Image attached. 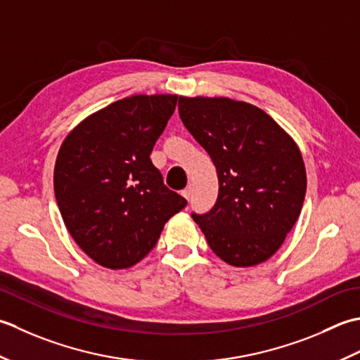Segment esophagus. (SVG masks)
<instances>
[{
    "instance_id": "34e87169",
    "label": "esophagus",
    "mask_w": 360,
    "mask_h": 360,
    "mask_svg": "<svg viewBox=\"0 0 360 360\" xmlns=\"http://www.w3.org/2000/svg\"><path fill=\"white\" fill-rule=\"evenodd\" d=\"M181 195L185 197V199L189 202V200H191V197H193V188L188 186L186 189H183V191H181Z\"/></svg>"
}]
</instances>
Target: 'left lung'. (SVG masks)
<instances>
[{
  "label": "left lung",
  "mask_w": 360,
  "mask_h": 360,
  "mask_svg": "<svg viewBox=\"0 0 360 360\" xmlns=\"http://www.w3.org/2000/svg\"><path fill=\"white\" fill-rule=\"evenodd\" d=\"M180 118L210 153L219 195L193 214L211 250L234 267L267 261L295 225L306 194L297 143L264 110L230 98L180 96Z\"/></svg>",
  "instance_id": "left-lung-1"
}]
</instances>
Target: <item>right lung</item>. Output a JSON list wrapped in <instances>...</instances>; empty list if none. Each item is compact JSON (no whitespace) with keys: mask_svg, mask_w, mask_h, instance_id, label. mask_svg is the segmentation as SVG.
<instances>
[{"mask_svg":"<svg viewBox=\"0 0 360 360\" xmlns=\"http://www.w3.org/2000/svg\"><path fill=\"white\" fill-rule=\"evenodd\" d=\"M177 94H135L86 116L58 149L54 193L80 250L107 269L141 261L165 224L186 207L167 189L150 152Z\"/></svg>","mask_w":360,"mask_h":360,"instance_id":"add662e5","label":"right lung"}]
</instances>
